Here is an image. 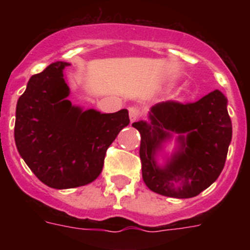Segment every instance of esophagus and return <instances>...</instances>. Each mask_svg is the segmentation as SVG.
<instances>
[{
	"instance_id": "34e87169",
	"label": "esophagus",
	"mask_w": 250,
	"mask_h": 250,
	"mask_svg": "<svg viewBox=\"0 0 250 250\" xmlns=\"http://www.w3.org/2000/svg\"><path fill=\"white\" fill-rule=\"evenodd\" d=\"M140 115H141V111L139 107H136V106H130L129 116H130V120H131V123H134V121L138 120V119L140 118Z\"/></svg>"
}]
</instances>
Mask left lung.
I'll return each mask as SVG.
<instances>
[{
  "label": "left lung",
  "mask_w": 250,
  "mask_h": 250,
  "mask_svg": "<svg viewBox=\"0 0 250 250\" xmlns=\"http://www.w3.org/2000/svg\"><path fill=\"white\" fill-rule=\"evenodd\" d=\"M227 98L214 90L196 103H159L149 112L150 123L132 126L140 132L143 179L154 193L187 199L205 190L222 173L231 141ZM178 133V150L165 167L155 155L164 141Z\"/></svg>",
  "instance_id": "obj_1"
}]
</instances>
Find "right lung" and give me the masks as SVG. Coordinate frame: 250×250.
I'll return each instance as SVG.
<instances>
[{
    "instance_id": "right-lung-1",
    "label": "right lung",
    "mask_w": 250,
    "mask_h": 250,
    "mask_svg": "<svg viewBox=\"0 0 250 250\" xmlns=\"http://www.w3.org/2000/svg\"><path fill=\"white\" fill-rule=\"evenodd\" d=\"M68 65L57 61L34 75L16 106L17 150L31 171L54 189L94 182L107 147L130 123L126 109L101 114L72 105L63 77Z\"/></svg>"
}]
</instances>
